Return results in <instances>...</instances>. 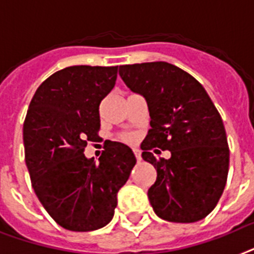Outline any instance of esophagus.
Returning <instances> with one entry per match:
<instances>
[{
	"mask_svg": "<svg viewBox=\"0 0 254 254\" xmlns=\"http://www.w3.org/2000/svg\"><path fill=\"white\" fill-rule=\"evenodd\" d=\"M133 154H135L137 162H140V161H141V152H140V149H137V148H133Z\"/></svg>",
	"mask_w": 254,
	"mask_h": 254,
	"instance_id": "34e87169",
	"label": "esophagus"
}]
</instances>
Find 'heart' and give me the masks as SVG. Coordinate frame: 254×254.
<instances>
[{
	"instance_id": "obj_1",
	"label": "heart",
	"mask_w": 254,
	"mask_h": 254,
	"mask_svg": "<svg viewBox=\"0 0 254 254\" xmlns=\"http://www.w3.org/2000/svg\"><path fill=\"white\" fill-rule=\"evenodd\" d=\"M121 139L125 140V141H132V140H133V136H132L131 133H126V135L121 136Z\"/></svg>"
}]
</instances>
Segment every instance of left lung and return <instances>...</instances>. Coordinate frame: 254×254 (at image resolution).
<instances>
[{
  "mask_svg": "<svg viewBox=\"0 0 254 254\" xmlns=\"http://www.w3.org/2000/svg\"><path fill=\"white\" fill-rule=\"evenodd\" d=\"M119 75L149 109L141 156L157 170L148 190L153 210L169 222L200 221L218 204L227 182L230 149L217 108L192 75L167 62L125 64ZM154 147L170 150L172 157L156 159L150 152Z\"/></svg>",
  "mask_w": 254,
  "mask_h": 254,
  "instance_id": "left-lung-1",
  "label": "left lung"
}]
</instances>
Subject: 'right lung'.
I'll return each mask as SVG.
<instances>
[{
  "mask_svg": "<svg viewBox=\"0 0 254 254\" xmlns=\"http://www.w3.org/2000/svg\"><path fill=\"white\" fill-rule=\"evenodd\" d=\"M118 66H71L50 75L33 94L23 125L32 188L61 227L85 232L113 219L117 193L136 158L128 146L109 141L87 158L100 129V104L115 85Z\"/></svg>",
  "mask_w": 254,
  "mask_h": 254,
  "instance_id": "right-lung-1",
  "label": "right lung"
}]
</instances>
